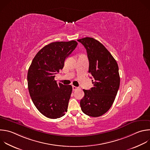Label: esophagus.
Listing matches in <instances>:
<instances>
[{"label":"esophagus","instance_id":"1","mask_svg":"<svg viewBox=\"0 0 150 150\" xmlns=\"http://www.w3.org/2000/svg\"><path fill=\"white\" fill-rule=\"evenodd\" d=\"M78 89V87H76V86H72V89H73V91H76V90H77Z\"/></svg>","mask_w":150,"mask_h":150}]
</instances>
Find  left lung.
Masks as SVG:
<instances>
[{
    "instance_id": "obj_1",
    "label": "left lung",
    "mask_w": 150,
    "mask_h": 150,
    "mask_svg": "<svg viewBox=\"0 0 150 150\" xmlns=\"http://www.w3.org/2000/svg\"><path fill=\"white\" fill-rule=\"evenodd\" d=\"M85 47L89 60L88 72L92 76L93 87L83 89L84 96L80 101L82 112L98 117L105 114L111 107L117 94L120 78L118 64L98 40L86 37L78 39Z\"/></svg>"
}]
</instances>
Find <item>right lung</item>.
Segmentation results:
<instances>
[{"label":"right lung","instance_id":"add662e5","mask_svg":"<svg viewBox=\"0 0 150 150\" xmlns=\"http://www.w3.org/2000/svg\"><path fill=\"white\" fill-rule=\"evenodd\" d=\"M77 45L75 40L49 43L36 54L29 67L27 78L30 96L38 111L47 118H59L67 112L72 87L58 85L55 76Z\"/></svg>","mask_w":150,"mask_h":150}]
</instances>
